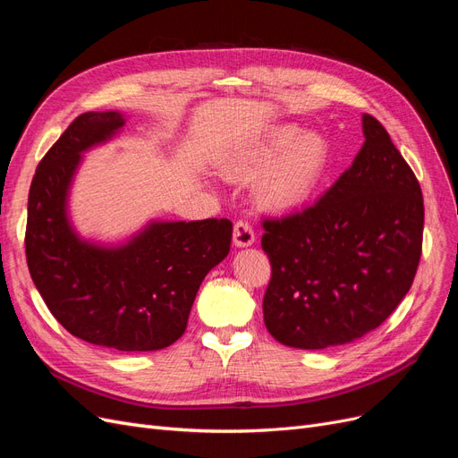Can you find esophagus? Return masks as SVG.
I'll return each mask as SVG.
<instances>
[{
	"label": "esophagus",
	"instance_id": "34e87169",
	"mask_svg": "<svg viewBox=\"0 0 458 458\" xmlns=\"http://www.w3.org/2000/svg\"><path fill=\"white\" fill-rule=\"evenodd\" d=\"M256 241V234L252 225L244 219H239L233 229V242L234 246H250Z\"/></svg>",
	"mask_w": 458,
	"mask_h": 458
}]
</instances>
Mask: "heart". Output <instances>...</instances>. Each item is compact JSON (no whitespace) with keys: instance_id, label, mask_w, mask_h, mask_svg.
<instances>
[{"instance_id":"b5f03b06","label":"heart","mask_w":458,"mask_h":458,"mask_svg":"<svg viewBox=\"0 0 458 458\" xmlns=\"http://www.w3.org/2000/svg\"><path fill=\"white\" fill-rule=\"evenodd\" d=\"M330 148L323 135L279 126L234 148L225 170L241 182L256 183V197L269 210H293L306 204L323 183Z\"/></svg>"}]
</instances>
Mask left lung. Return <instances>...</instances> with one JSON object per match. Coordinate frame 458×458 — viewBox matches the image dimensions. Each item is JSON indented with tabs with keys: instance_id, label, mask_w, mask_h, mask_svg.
<instances>
[{
	"instance_id": "left-lung-1",
	"label": "left lung",
	"mask_w": 458,
	"mask_h": 458,
	"mask_svg": "<svg viewBox=\"0 0 458 458\" xmlns=\"http://www.w3.org/2000/svg\"><path fill=\"white\" fill-rule=\"evenodd\" d=\"M352 168L306 210L263 219L271 263L263 321L290 348L323 350L365 336L405 298L422 254L417 175L382 123L363 114Z\"/></svg>"
}]
</instances>
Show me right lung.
Returning <instances> with one entry per match:
<instances>
[{
  "label": "right lung",
  "instance_id": "add662e5",
  "mask_svg": "<svg viewBox=\"0 0 458 458\" xmlns=\"http://www.w3.org/2000/svg\"><path fill=\"white\" fill-rule=\"evenodd\" d=\"M122 126L114 110L84 113L41 158L29 192L26 263L72 336L118 352H155L182 338L200 283L229 254L233 224L157 221L116 248L80 241L66 217L80 155Z\"/></svg>",
  "mask_w": 458,
  "mask_h": 458
}]
</instances>
